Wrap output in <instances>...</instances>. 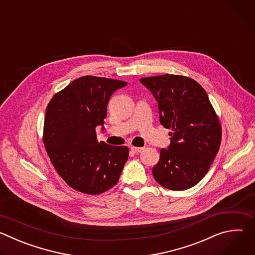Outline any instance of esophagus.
Returning a JSON list of instances; mask_svg holds the SVG:
<instances>
[{"mask_svg": "<svg viewBox=\"0 0 255 255\" xmlns=\"http://www.w3.org/2000/svg\"><path fill=\"white\" fill-rule=\"evenodd\" d=\"M130 149H131V151L134 152V153H139V152H141V151L143 150L142 147H135V146H131Z\"/></svg>", "mask_w": 255, "mask_h": 255, "instance_id": "esophagus-1", "label": "esophagus"}]
</instances>
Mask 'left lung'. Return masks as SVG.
Here are the masks:
<instances>
[{"label":"left lung","mask_w":255,"mask_h":255,"mask_svg":"<svg viewBox=\"0 0 255 255\" xmlns=\"http://www.w3.org/2000/svg\"><path fill=\"white\" fill-rule=\"evenodd\" d=\"M158 105L159 122L170 144L152 168L157 183L172 191L196 186L208 172L221 143V126L206 91L193 79L164 75L144 78Z\"/></svg>","instance_id":"1"}]
</instances>
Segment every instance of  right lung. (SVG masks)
Wrapping results in <instances>:
<instances>
[{
  "instance_id": "obj_1",
  "label": "right lung",
  "mask_w": 255,
  "mask_h": 255,
  "mask_svg": "<svg viewBox=\"0 0 255 255\" xmlns=\"http://www.w3.org/2000/svg\"><path fill=\"white\" fill-rule=\"evenodd\" d=\"M126 85L118 80L82 77L49 102L43 142L54 168L72 189L99 195L118 183L128 148L99 142L96 127L105 130L109 100Z\"/></svg>"
}]
</instances>
